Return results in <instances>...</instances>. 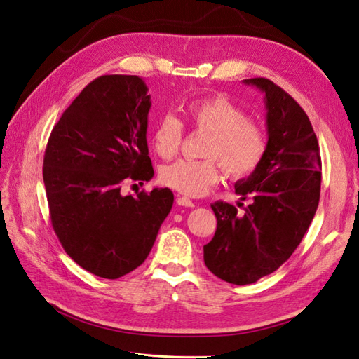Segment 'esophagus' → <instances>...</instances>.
Listing matches in <instances>:
<instances>
[{
    "mask_svg": "<svg viewBox=\"0 0 359 359\" xmlns=\"http://www.w3.org/2000/svg\"><path fill=\"white\" fill-rule=\"evenodd\" d=\"M177 203L180 204V205H184V207H195V203L190 200V198H187V196H177Z\"/></svg>",
    "mask_w": 359,
    "mask_h": 359,
    "instance_id": "obj_1",
    "label": "esophagus"
}]
</instances>
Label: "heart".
<instances>
[{
	"instance_id": "1",
	"label": "heart",
	"mask_w": 359,
	"mask_h": 359,
	"mask_svg": "<svg viewBox=\"0 0 359 359\" xmlns=\"http://www.w3.org/2000/svg\"><path fill=\"white\" fill-rule=\"evenodd\" d=\"M184 115L196 130L210 135L205 140L204 159H178L161 167L164 186L189 196H201L221 178V165L229 178L241 180L258 169L267 150L266 133L247 119V114L226 95L190 101ZM184 127L177 116L164 115L150 132L155 154L170 159L181 147Z\"/></svg>"
}]
</instances>
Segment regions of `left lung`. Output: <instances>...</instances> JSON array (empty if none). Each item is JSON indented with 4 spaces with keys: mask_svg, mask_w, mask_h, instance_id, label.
Instances as JSON below:
<instances>
[{
    "mask_svg": "<svg viewBox=\"0 0 359 359\" xmlns=\"http://www.w3.org/2000/svg\"><path fill=\"white\" fill-rule=\"evenodd\" d=\"M264 93L267 150L259 167L235 182V194L252 200L244 213L217 201L218 226L204 245L210 272L230 284L245 285L273 273L290 258L320 203L321 156L304 110L267 78L244 79Z\"/></svg>",
    "mask_w": 359,
    "mask_h": 359,
    "instance_id": "8db88e82",
    "label": "left lung"
}]
</instances>
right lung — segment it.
Segmentation results:
<instances>
[{"mask_svg": "<svg viewBox=\"0 0 359 359\" xmlns=\"http://www.w3.org/2000/svg\"><path fill=\"white\" fill-rule=\"evenodd\" d=\"M147 90L137 75L93 79L55 124L44 154L55 233L78 266L107 280L144 262L173 204L167 187L121 195L127 180L154 177Z\"/></svg>", "mask_w": 359, "mask_h": 359, "instance_id": "1", "label": "right lung"}]
</instances>
